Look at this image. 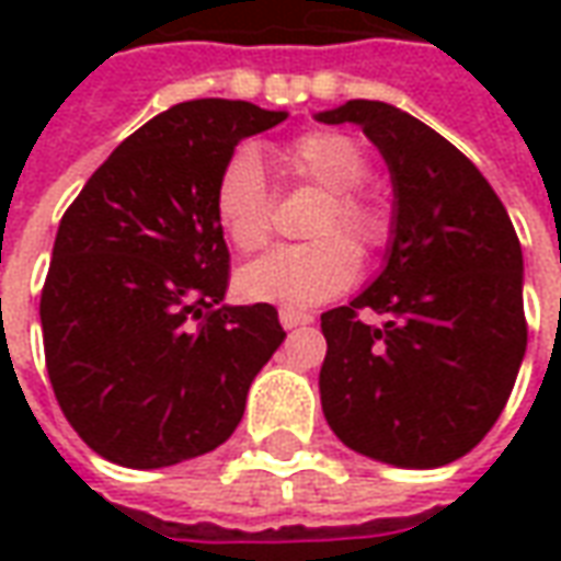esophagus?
I'll return each mask as SVG.
<instances>
[{"mask_svg":"<svg viewBox=\"0 0 561 561\" xmlns=\"http://www.w3.org/2000/svg\"><path fill=\"white\" fill-rule=\"evenodd\" d=\"M312 316H306V312H297V309H282L279 312V324L285 330H294L300 328V324H309Z\"/></svg>","mask_w":561,"mask_h":561,"instance_id":"obj_1","label":"esophagus"}]
</instances>
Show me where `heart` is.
<instances>
[{
	"instance_id": "b5f03b06",
	"label": "heart",
	"mask_w": 561,
	"mask_h": 561,
	"mask_svg": "<svg viewBox=\"0 0 561 561\" xmlns=\"http://www.w3.org/2000/svg\"><path fill=\"white\" fill-rule=\"evenodd\" d=\"M288 168L309 183L328 188L309 225L312 243L279 245L240 270V291L249 300L306 309L333 300L360 273V255L390 240V209L360 188L369 171L364 147L342 131H306L282 152ZM213 216L237 252L264 249L273 233V197L255 149H237L213 185ZM352 236L351 241L347 237Z\"/></svg>"
}]
</instances>
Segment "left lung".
<instances>
[{"instance_id": "1", "label": "left lung", "mask_w": 561, "mask_h": 561, "mask_svg": "<svg viewBox=\"0 0 561 561\" xmlns=\"http://www.w3.org/2000/svg\"><path fill=\"white\" fill-rule=\"evenodd\" d=\"M316 119L364 128L393 180L385 267L321 316L324 417L364 457L447 466L493 430L526 354L517 231L483 173L412 114L354 99ZM364 308L389 321L364 325Z\"/></svg>"}]
</instances>
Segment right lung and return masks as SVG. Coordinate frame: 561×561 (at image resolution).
<instances>
[{"mask_svg": "<svg viewBox=\"0 0 561 561\" xmlns=\"http://www.w3.org/2000/svg\"><path fill=\"white\" fill-rule=\"evenodd\" d=\"M285 111L173 104L111 152L59 221L42 291L47 376L99 457L161 469L216 450L285 340L270 304L228 306L213 185Z\"/></svg>", "mask_w": 561, "mask_h": 561, "instance_id": "add662e5", "label": "right lung"}]
</instances>
